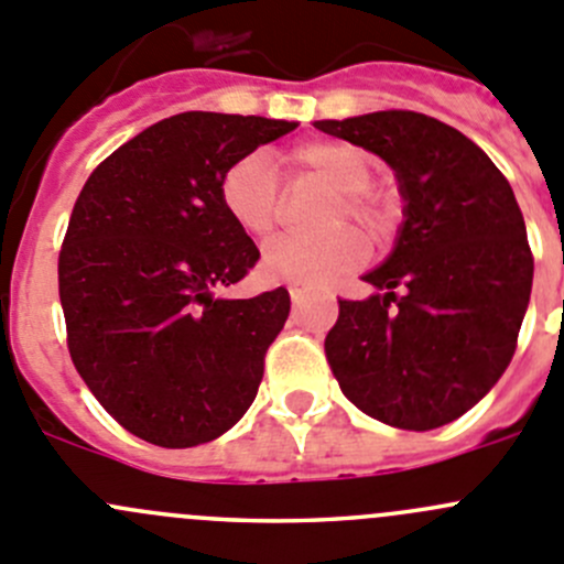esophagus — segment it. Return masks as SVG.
<instances>
[{
  "label": "esophagus",
  "mask_w": 564,
  "mask_h": 564,
  "mask_svg": "<svg viewBox=\"0 0 564 564\" xmlns=\"http://www.w3.org/2000/svg\"><path fill=\"white\" fill-rule=\"evenodd\" d=\"M289 297H292V303H303L308 297V292L303 286H289Z\"/></svg>",
  "instance_id": "1"
}]
</instances>
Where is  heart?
<instances>
[{
  "label": "heart",
  "instance_id": "heart-1",
  "mask_svg": "<svg viewBox=\"0 0 564 564\" xmlns=\"http://www.w3.org/2000/svg\"><path fill=\"white\" fill-rule=\"evenodd\" d=\"M283 162L292 182L316 178L336 189L338 200H333L327 209L322 228H336L344 220H352L369 237L377 239L386 234L391 212H388L386 198L369 187L375 165L366 151L347 143L319 140V143L297 145L283 156ZM220 204L234 226L242 228L248 237H270L281 217V182H278L275 160L267 151L239 156L220 178ZM364 259V239L349 228H336L314 239H272L261 256V267L275 281L319 289L352 272Z\"/></svg>",
  "mask_w": 564,
  "mask_h": 564
}]
</instances>
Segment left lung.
Here are the masks:
<instances>
[{
    "instance_id": "obj_1",
    "label": "left lung",
    "mask_w": 564,
    "mask_h": 564,
    "mask_svg": "<svg viewBox=\"0 0 564 564\" xmlns=\"http://www.w3.org/2000/svg\"><path fill=\"white\" fill-rule=\"evenodd\" d=\"M397 173L404 223L391 256L338 300L325 355L344 397L399 430L460 419L510 366L534 259L527 226L490 156L463 131L410 109L316 120Z\"/></svg>"
}]
</instances>
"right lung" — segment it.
<instances>
[{
  "label": "right lung",
  "instance_id": "1",
  "mask_svg": "<svg viewBox=\"0 0 564 564\" xmlns=\"http://www.w3.org/2000/svg\"><path fill=\"white\" fill-rule=\"evenodd\" d=\"M294 129L259 115H173L112 151L82 187L57 264L68 352L137 438L209 444L253 404L292 303L283 286L250 300L217 294L259 261L223 209L220 178Z\"/></svg>",
  "mask_w": 564,
  "mask_h": 564
}]
</instances>
